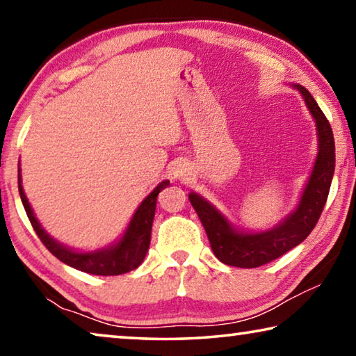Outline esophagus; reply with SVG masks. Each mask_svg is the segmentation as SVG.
<instances>
[{
    "instance_id": "obj_1",
    "label": "esophagus",
    "mask_w": 356,
    "mask_h": 356,
    "mask_svg": "<svg viewBox=\"0 0 356 356\" xmlns=\"http://www.w3.org/2000/svg\"><path fill=\"white\" fill-rule=\"evenodd\" d=\"M188 170H186L185 166H182V165H179L177 168H174V177L176 179H179V180H186L188 179Z\"/></svg>"
}]
</instances>
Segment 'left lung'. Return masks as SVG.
Here are the masks:
<instances>
[{
  "label": "left lung",
  "instance_id": "1",
  "mask_svg": "<svg viewBox=\"0 0 356 356\" xmlns=\"http://www.w3.org/2000/svg\"><path fill=\"white\" fill-rule=\"evenodd\" d=\"M305 97L312 118L316 119L318 135V154L314 170L301 196L297 210L270 231L243 234L237 232L213 206L190 193V202L196 210L209 237L213 254L222 264L240 268H256L275 261L300 245L316 227L327 202L334 172V138L328 119L325 118L309 91L293 84Z\"/></svg>",
  "mask_w": 356,
  "mask_h": 356
}]
</instances>
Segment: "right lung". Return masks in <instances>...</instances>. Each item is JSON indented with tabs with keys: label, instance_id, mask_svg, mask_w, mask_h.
<instances>
[{
	"label": "right lung",
	"instance_id": "1",
	"mask_svg": "<svg viewBox=\"0 0 356 356\" xmlns=\"http://www.w3.org/2000/svg\"><path fill=\"white\" fill-rule=\"evenodd\" d=\"M170 185L168 180H163L156 188L150 193V195L141 202V206L134 215L130 221V226L125 232V236L120 238L118 245L111 246V248L100 250L95 252H76L72 251L65 246L59 245L56 240H53L48 234L44 231V227L39 225L33 213V209L25 196V191L22 188V179H20V168H19V191L23 202V207L26 210V215L31 226L40 238V242L45 245V248L51 252L53 256L58 257L59 261L70 265L80 272L91 273V275H100V276H113V275H122L127 273L130 270H135L140 265L146 252L149 250L150 243V231H152V221L155 215L156 207V196L159 193Z\"/></svg>",
	"mask_w": 356,
	"mask_h": 356
}]
</instances>
